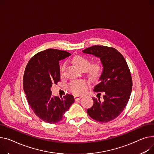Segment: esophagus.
<instances>
[{
	"label": "esophagus",
	"mask_w": 154,
	"mask_h": 154,
	"mask_svg": "<svg viewBox=\"0 0 154 154\" xmlns=\"http://www.w3.org/2000/svg\"><path fill=\"white\" fill-rule=\"evenodd\" d=\"M74 98H75V100H80L82 98V97L79 96V95H74Z\"/></svg>",
	"instance_id": "1"
}]
</instances>
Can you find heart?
Masks as SVG:
<instances>
[{"label":"heart","mask_w":154,"mask_h":154,"mask_svg":"<svg viewBox=\"0 0 154 154\" xmlns=\"http://www.w3.org/2000/svg\"><path fill=\"white\" fill-rule=\"evenodd\" d=\"M73 62L76 67L80 70H86L88 69V74L91 79H97L100 77L102 72V66L99 63H96L93 65L89 66L90 65V60L84 56H77L73 59ZM66 64L64 63L60 67V74L62 75L64 73L65 69ZM88 85V84L85 80H79L75 81L72 82L70 84V90L76 95H82L83 94L86 88Z\"/></svg>","instance_id":"1"}]
</instances>
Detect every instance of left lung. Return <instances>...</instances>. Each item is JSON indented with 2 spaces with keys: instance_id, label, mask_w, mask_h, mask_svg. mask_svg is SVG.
I'll use <instances>...</instances> for the list:
<instances>
[{
  "instance_id": "1",
  "label": "left lung",
  "mask_w": 154,
  "mask_h": 154,
  "mask_svg": "<svg viewBox=\"0 0 154 154\" xmlns=\"http://www.w3.org/2000/svg\"><path fill=\"white\" fill-rule=\"evenodd\" d=\"M82 52L100 58L103 66L94 91L103 92V100L92 98L94 103L87 113L97 121L107 122L118 117L128 103L132 86L129 69L125 57L113 48L95 45Z\"/></svg>"
}]
</instances>
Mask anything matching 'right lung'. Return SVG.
Here are the masks:
<instances>
[{
  "instance_id": "obj_1",
  "label": "right lung",
  "mask_w": 154,
  "mask_h": 154,
  "mask_svg": "<svg viewBox=\"0 0 154 154\" xmlns=\"http://www.w3.org/2000/svg\"><path fill=\"white\" fill-rule=\"evenodd\" d=\"M64 51L48 49L35 54L26 65L23 90L35 115L48 123L63 120L64 113L74 103L73 95L53 96L51 88L60 80L59 61L70 56Z\"/></svg>"
}]
</instances>
